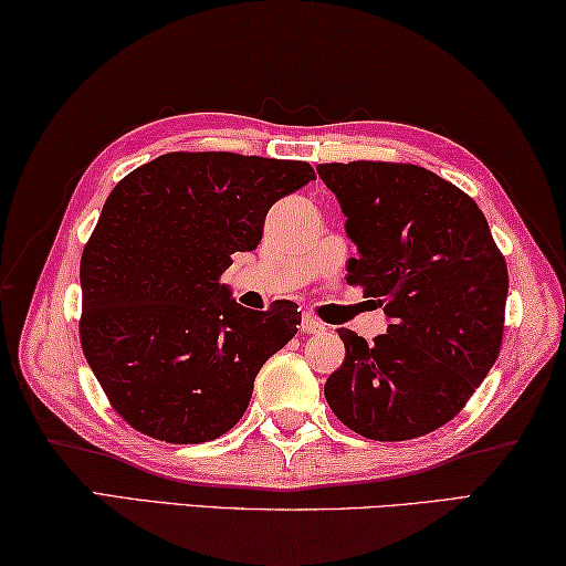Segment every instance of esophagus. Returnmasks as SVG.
<instances>
[{
  "mask_svg": "<svg viewBox=\"0 0 566 566\" xmlns=\"http://www.w3.org/2000/svg\"><path fill=\"white\" fill-rule=\"evenodd\" d=\"M301 331L303 333H321V331H326V326H323V323L316 316H313V313H303Z\"/></svg>",
  "mask_w": 566,
  "mask_h": 566,
  "instance_id": "1",
  "label": "esophagus"
}]
</instances>
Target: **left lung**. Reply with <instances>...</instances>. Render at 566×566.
Segmentation results:
<instances>
[{
  "label": "left lung",
  "instance_id": "left-lung-1",
  "mask_svg": "<svg viewBox=\"0 0 566 566\" xmlns=\"http://www.w3.org/2000/svg\"><path fill=\"white\" fill-rule=\"evenodd\" d=\"M358 248L348 283L384 305L368 344L340 328L346 360L326 381L331 411L374 441L437 431L464 409L502 348L506 261L484 212L457 185L406 163H328Z\"/></svg>",
  "mask_w": 566,
  "mask_h": 566
}]
</instances>
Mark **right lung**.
I'll use <instances>...</instances> for the list:
<instances>
[{
  "label": "right lung",
  "instance_id": "add662e5",
  "mask_svg": "<svg viewBox=\"0 0 566 566\" xmlns=\"http://www.w3.org/2000/svg\"><path fill=\"white\" fill-rule=\"evenodd\" d=\"M311 180L301 160L168 153L115 185L82 250L80 340L133 429L202 443L240 421L301 313L293 301L243 308L220 275L261 243L273 202Z\"/></svg>",
  "mask_w": 566,
  "mask_h": 566
}]
</instances>
